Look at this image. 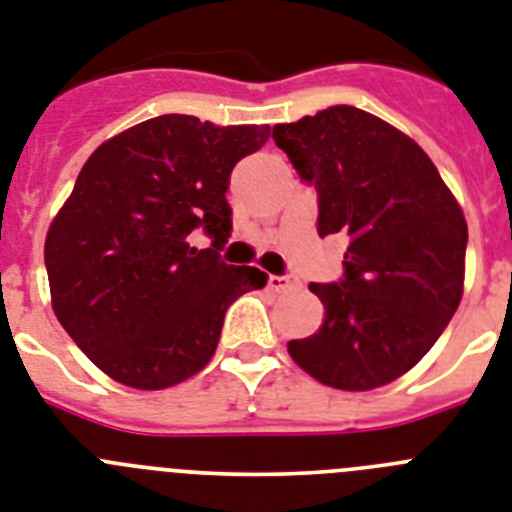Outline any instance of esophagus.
I'll return each mask as SVG.
<instances>
[{
    "label": "esophagus",
    "mask_w": 512,
    "mask_h": 512,
    "mask_svg": "<svg viewBox=\"0 0 512 512\" xmlns=\"http://www.w3.org/2000/svg\"><path fill=\"white\" fill-rule=\"evenodd\" d=\"M268 286L273 291H286V289H294L296 281L289 276H268Z\"/></svg>",
    "instance_id": "esophagus-1"
}]
</instances>
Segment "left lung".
I'll use <instances>...</instances> for the list:
<instances>
[{
  "label": "left lung",
  "instance_id": "obj_1",
  "mask_svg": "<svg viewBox=\"0 0 512 512\" xmlns=\"http://www.w3.org/2000/svg\"><path fill=\"white\" fill-rule=\"evenodd\" d=\"M273 140L317 190V234H346L341 283H312L325 320L289 341L307 375L375 390L406 375L455 315L468 226L440 171L393 124L356 106L276 124Z\"/></svg>",
  "mask_w": 512,
  "mask_h": 512
}]
</instances>
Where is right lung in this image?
Returning a JSON list of instances; mask_svg holds the SVG:
<instances>
[{
	"instance_id": "right-lung-1",
	"label": "right lung",
	"mask_w": 512,
	"mask_h": 512,
	"mask_svg": "<svg viewBox=\"0 0 512 512\" xmlns=\"http://www.w3.org/2000/svg\"><path fill=\"white\" fill-rule=\"evenodd\" d=\"M268 137V124L163 114L85 161L44 260L54 315L103 375L135 390L190 380L216 354L229 304L263 289V270L216 249L231 236V169ZM200 228L213 250L189 244Z\"/></svg>"
}]
</instances>
